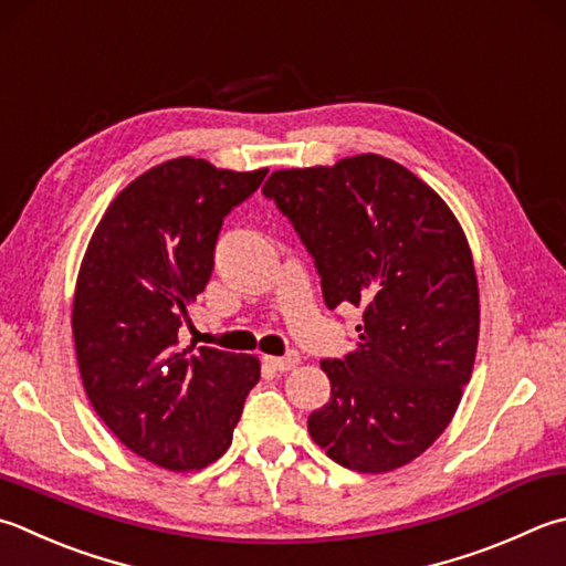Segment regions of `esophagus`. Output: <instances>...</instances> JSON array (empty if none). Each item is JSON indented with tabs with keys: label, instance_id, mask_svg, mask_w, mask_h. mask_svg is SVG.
Masks as SVG:
<instances>
[{
	"label": "esophagus",
	"instance_id": "1",
	"mask_svg": "<svg viewBox=\"0 0 566 566\" xmlns=\"http://www.w3.org/2000/svg\"><path fill=\"white\" fill-rule=\"evenodd\" d=\"M263 361L275 371H287V369H293L297 361H301V355H297L295 349H291V352H285L283 357H263Z\"/></svg>",
	"mask_w": 566,
	"mask_h": 566
}]
</instances>
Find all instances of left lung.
I'll return each instance as SVG.
<instances>
[{"instance_id":"8db88e82","label":"left lung","mask_w":566,"mask_h":566,"mask_svg":"<svg viewBox=\"0 0 566 566\" xmlns=\"http://www.w3.org/2000/svg\"><path fill=\"white\" fill-rule=\"evenodd\" d=\"M263 197L311 253L329 311L365 317L355 349L319 361L329 401L307 416L313 441L359 473L413 461L453 419L475 361L481 305L461 223L381 155L281 169Z\"/></svg>"}]
</instances>
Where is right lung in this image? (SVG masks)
<instances>
[{
	"mask_svg": "<svg viewBox=\"0 0 566 566\" xmlns=\"http://www.w3.org/2000/svg\"><path fill=\"white\" fill-rule=\"evenodd\" d=\"M269 175L177 157L127 185L81 263L73 339L85 394L127 449L167 471L227 453L259 359L179 347L214 271L221 223Z\"/></svg>",
	"mask_w": 566,
	"mask_h": 566,
	"instance_id": "right-lung-1",
	"label": "right lung"
}]
</instances>
